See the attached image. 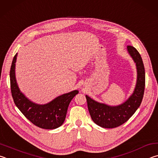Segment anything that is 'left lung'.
<instances>
[{
	"label": "left lung",
	"mask_w": 158,
	"mask_h": 158,
	"mask_svg": "<svg viewBox=\"0 0 158 158\" xmlns=\"http://www.w3.org/2000/svg\"><path fill=\"white\" fill-rule=\"evenodd\" d=\"M128 53L136 64L137 77L133 93L123 103L110 106L93 100L86 95L87 107L94 122L105 128H114L126 122L136 112L142 101L145 88V69L137 50L132 46H127Z\"/></svg>",
	"instance_id": "left-lung-1"
}]
</instances>
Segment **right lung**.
<instances>
[{
	"mask_svg": "<svg viewBox=\"0 0 158 158\" xmlns=\"http://www.w3.org/2000/svg\"><path fill=\"white\" fill-rule=\"evenodd\" d=\"M17 54L13 58L10 69L11 92L16 106L25 117L34 125L43 129H55L61 126L65 120L69 105L78 91L57 96L49 103L39 105L30 101L18 87L15 76V63Z\"/></svg>",
	"mask_w": 158,
	"mask_h": 158,
	"instance_id": "add662e5",
	"label": "right lung"
}]
</instances>
